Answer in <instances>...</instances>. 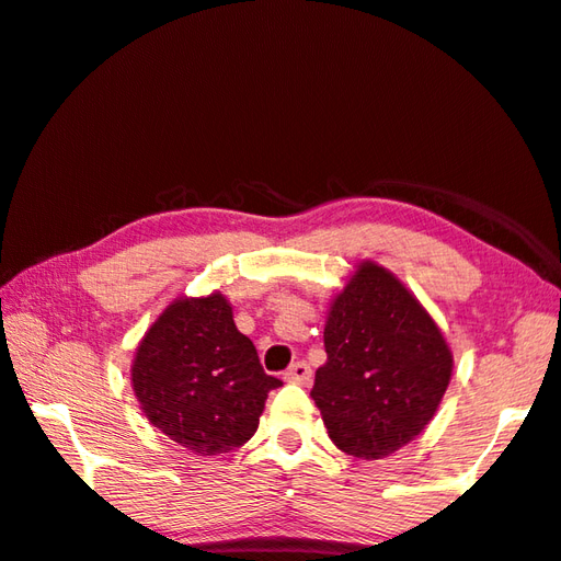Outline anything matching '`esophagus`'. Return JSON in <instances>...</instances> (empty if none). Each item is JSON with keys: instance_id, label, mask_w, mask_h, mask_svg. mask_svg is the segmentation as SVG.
<instances>
[{"instance_id": "34e87169", "label": "esophagus", "mask_w": 561, "mask_h": 561, "mask_svg": "<svg viewBox=\"0 0 561 561\" xmlns=\"http://www.w3.org/2000/svg\"><path fill=\"white\" fill-rule=\"evenodd\" d=\"M285 380H290V383H310L312 380V368L308 362H295L288 371H285Z\"/></svg>"}]
</instances>
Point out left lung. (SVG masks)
Masks as SVG:
<instances>
[{"label": "left lung", "instance_id": "left-lung-1", "mask_svg": "<svg viewBox=\"0 0 561 561\" xmlns=\"http://www.w3.org/2000/svg\"><path fill=\"white\" fill-rule=\"evenodd\" d=\"M327 362L310 396L330 439L358 459H383L415 439L445 398L451 348L393 273L358 263L332 300Z\"/></svg>", "mask_w": 561, "mask_h": 561}]
</instances>
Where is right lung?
<instances>
[{
  "label": "right lung",
  "instance_id": "1",
  "mask_svg": "<svg viewBox=\"0 0 561 561\" xmlns=\"http://www.w3.org/2000/svg\"><path fill=\"white\" fill-rule=\"evenodd\" d=\"M131 386L153 427L213 457L253 437L268 390L283 383L263 371L229 300L213 293L168 305L136 346Z\"/></svg>",
  "mask_w": 561,
  "mask_h": 561
}]
</instances>
